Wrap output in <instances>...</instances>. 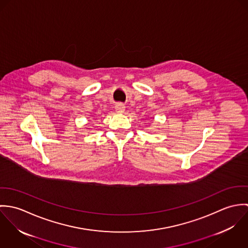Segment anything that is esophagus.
<instances>
[{"instance_id":"obj_1","label":"esophagus","mask_w":248,"mask_h":248,"mask_svg":"<svg viewBox=\"0 0 248 248\" xmlns=\"http://www.w3.org/2000/svg\"><path fill=\"white\" fill-rule=\"evenodd\" d=\"M115 110L117 112H123L125 110V106L122 103H118L115 105Z\"/></svg>"}]
</instances>
